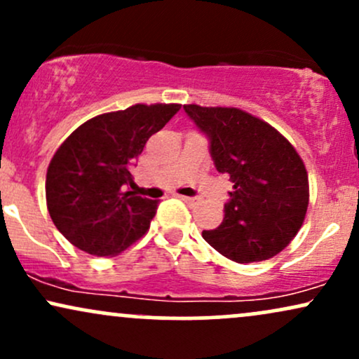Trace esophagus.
<instances>
[{"mask_svg":"<svg viewBox=\"0 0 359 359\" xmlns=\"http://www.w3.org/2000/svg\"><path fill=\"white\" fill-rule=\"evenodd\" d=\"M180 199H182L184 203L189 205V208H194V205L197 204V199H196V197H187V196H182V197H180Z\"/></svg>","mask_w":359,"mask_h":359,"instance_id":"esophagus-1","label":"esophagus"}]
</instances>
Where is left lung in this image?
<instances>
[{
  "label": "left lung",
  "instance_id": "obj_1",
  "mask_svg": "<svg viewBox=\"0 0 359 359\" xmlns=\"http://www.w3.org/2000/svg\"><path fill=\"white\" fill-rule=\"evenodd\" d=\"M209 138L217 172L234 184L224 219L203 238L222 257L253 263L278 255L295 238L309 205L307 170L273 126L238 108L184 104Z\"/></svg>",
  "mask_w": 359,
  "mask_h": 359
}]
</instances>
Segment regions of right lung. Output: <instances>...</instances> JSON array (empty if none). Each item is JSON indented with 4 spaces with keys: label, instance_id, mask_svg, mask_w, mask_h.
Listing matches in <instances>:
<instances>
[{
    "label": "right lung",
    "instance_id": "add662e5",
    "mask_svg": "<svg viewBox=\"0 0 359 359\" xmlns=\"http://www.w3.org/2000/svg\"><path fill=\"white\" fill-rule=\"evenodd\" d=\"M180 104H135L82 123L52 156L45 180L53 224L76 248L114 257L140 240L156 201L138 196L131 167Z\"/></svg>",
    "mask_w": 359,
    "mask_h": 359
}]
</instances>
